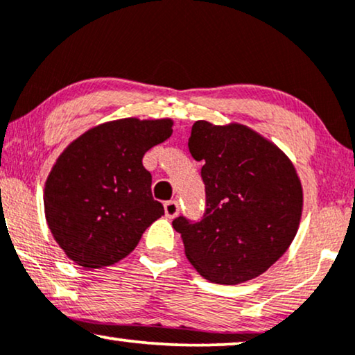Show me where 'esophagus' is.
Wrapping results in <instances>:
<instances>
[{"mask_svg":"<svg viewBox=\"0 0 355 355\" xmlns=\"http://www.w3.org/2000/svg\"><path fill=\"white\" fill-rule=\"evenodd\" d=\"M164 211H165V216H167L168 219H173V217L178 216V211H180V207H178L177 201H167L164 205Z\"/></svg>","mask_w":355,"mask_h":355,"instance_id":"obj_1","label":"esophagus"}]
</instances>
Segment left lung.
I'll return each mask as SVG.
<instances>
[{
	"label": "left lung",
	"mask_w": 355,
	"mask_h": 355,
	"mask_svg": "<svg viewBox=\"0 0 355 355\" xmlns=\"http://www.w3.org/2000/svg\"><path fill=\"white\" fill-rule=\"evenodd\" d=\"M188 148L201 160L206 214L172 222L191 266L211 282L254 279L291 247L304 190L294 164L272 141L242 125L195 121Z\"/></svg>",
	"instance_id": "obj_1"
}]
</instances>
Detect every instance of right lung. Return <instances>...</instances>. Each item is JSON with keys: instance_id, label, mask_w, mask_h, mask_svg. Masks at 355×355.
Wrapping results in <instances>:
<instances>
[{"instance_id": "right-lung-1", "label": "right lung", "mask_w": 355, "mask_h": 355, "mask_svg": "<svg viewBox=\"0 0 355 355\" xmlns=\"http://www.w3.org/2000/svg\"><path fill=\"white\" fill-rule=\"evenodd\" d=\"M173 120L120 118L101 123L66 146L44 188L49 229L78 266H112L133 252L164 216L150 193L143 157L172 136Z\"/></svg>"}]
</instances>
